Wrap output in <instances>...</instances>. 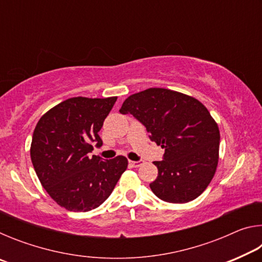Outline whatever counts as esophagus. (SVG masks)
Segmentation results:
<instances>
[{
	"label": "esophagus",
	"instance_id": "obj_1",
	"mask_svg": "<svg viewBox=\"0 0 262 262\" xmlns=\"http://www.w3.org/2000/svg\"><path fill=\"white\" fill-rule=\"evenodd\" d=\"M129 164L134 167H139L142 165V161H129Z\"/></svg>",
	"mask_w": 262,
	"mask_h": 262
}]
</instances>
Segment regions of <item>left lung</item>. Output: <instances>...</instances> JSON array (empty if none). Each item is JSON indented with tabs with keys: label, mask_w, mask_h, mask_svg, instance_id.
Here are the masks:
<instances>
[{
	"label": "left lung",
	"mask_w": 262,
	"mask_h": 262,
	"mask_svg": "<svg viewBox=\"0 0 262 262\" xmlns=\"http://www.w3.org/2000/svg\"><path fill=\"white\" fill-rule=\"evenodd\" d=\"M121 114H132L147 128L150 140L165 149L154 162L158 176L150 188L161 200L185 203L203 193L219 163L220 130L198 99L163 88H150L123 101Z\"/></svg>",
	"instance_id": "1"
}]
</instances>
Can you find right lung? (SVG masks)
Masks as SVG:
<instances>
[{
	"instance_id": "add662e5",
	"label": "right lung",
	"mask_w": 262,
	"mask_h": 262,
	"mask_svg": "<svg viewBox=\"0 0 262 262\" xmlns=\"http://www.w3.org/2000/svg\"><path fill=\"white\" fill-rule=\"evenodd\" d=\"M115 101L74 97L43 114L34 128L30 154L35 173L53 200L70 211L99 207L126 171V157L90 156L103 145L98 133Z\"/></svg>"
}]
</instances>
